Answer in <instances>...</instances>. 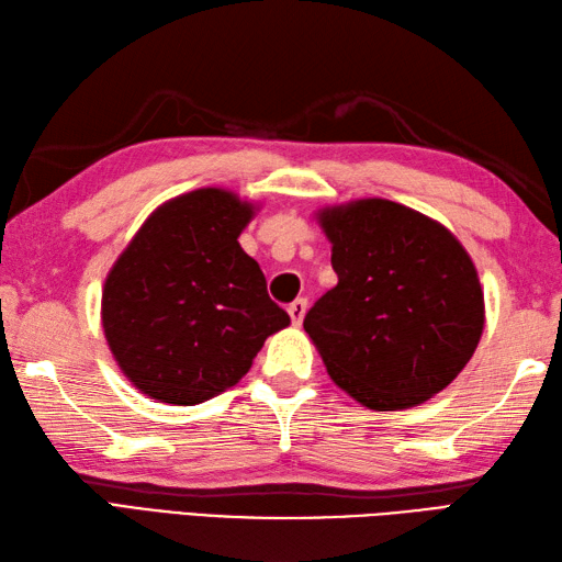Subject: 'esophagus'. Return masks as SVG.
I'll use <instances>...</instances> for the list:
<instances>
[{
	"mask_svg": "<svg viewBox=\"0 0 562 562\" xmlns=\"http://www.w3.org/2000/svg\"><path fill=\"white\" fill-rule=\"evenodd\" d=\"M306 306H308V302H306V300H294V302L288 306V312H290V318H292V324H294V326H300L302 321H304Z\"/></svg>",
	"mask_w": 562,
	"mask_h": 562,
	"instance_id": "1",
	"label": "esophagus"
}]
</instances>
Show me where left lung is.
Here are the masks:
<instances>
[{
    "label": "left lung",
    "mask_w": 562,
    "mask_h": 562,
    "mask_svg": "<svg viewBox=\"0 0 562 562\" xmlns=\"http://www.w3.org/2000/svg\"><path fill=\"white\" fill-rule=\"evenodd\" d=\"M338 284L304 330L330 379L372 411L432 398L479 348L485 308L473 260L449 229L369 198L318 214Z\"/></svg>",
    "instance_id": "1"
}]
</instances>
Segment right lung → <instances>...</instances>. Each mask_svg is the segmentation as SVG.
Masks as SVG:
<instances>
[{
  "instance_id": "1",
  "label": "right lung",
  "mask_w": 562,
  "mask_h": 562,
  "mask_svg": "<svg viewBox=\"0 0 562 562\" xmlns=\"http://www.w3.org/2000/svg\"><path fill=\"white\" fill-rule=\"evenodd\" d=\"M254 205L200 188L149 214L103 284L101 318L123 374L154 401L195 405L241 379L290 316L238 246Z\"/></svg>"
}]
</instances>
